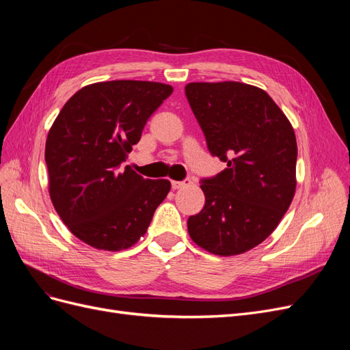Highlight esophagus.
Instances as JSON below:
<instances>
[{"instance_id": "34e87169", "label": "esophagus", "mask_w": 350, "mask_h": 350, "mask_svg": "<svg viewBox=\"0 0 350 350\" xmlns=\"http://www.w3.org/2000/svg\"><path fill=\"white\" fill-rule=\"evenodd\" d=\"M191 184H193L191 179L185 178L184 181H172V188L174 189H179V188H184V187H188V185H191Z\"/></svg>"}]
</instances>
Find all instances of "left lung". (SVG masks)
<instances>
[{"instance_id": "left-lung-1", "label": "left lung", "mask_w": 350, "mask_h": 350, "mask_svg": "<svg viewBox=\"0 0 350 350\" xmlns=\"http://www.w3.org/2000/svg\"><path fill=\"white\" fill-rule=\"evenodd\" d=\"M185 96L224 171L200 181L206 203L188 232L216 256L257 247L276 229L296 188L295 133L269 94L239 81L189 83Z\"/></svg>"}]
</instances>
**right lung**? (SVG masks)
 <instances>
[{
	"label": "right lung",
	"mask_w": 350,
	"mask_h": 350,
	"mask_svg": "<svg viewBox=\"0 0 350 350\" xmlns=\"http://www.w3.org/2000/svg\"><path fill=\"white\" fill-rule=\"evenodd\" d=\"M172 86L154 81L94 83L68 99L48 133L45 162L57 213L88 245L120 251L146 234L171 189L121 169Z\"/></svg>",
	"instance_id": "obj_1"
}]
</instances>
